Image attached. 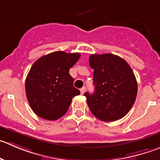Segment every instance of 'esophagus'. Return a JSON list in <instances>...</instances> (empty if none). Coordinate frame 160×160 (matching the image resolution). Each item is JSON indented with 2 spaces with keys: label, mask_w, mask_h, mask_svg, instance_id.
<instances>
[{
  "label": "esophagus",
  "mask_w": 160,
  "mask_h": 160,
  "mask_svg": "<svg viewBox=\"0 0 160 160\" xmlns=\"http://www.w3.org/2000/svg\"><path fill=\"white\" fill-rule=\"evenodd\" d=\"M80 92H81V94H82H82L84 93L85 92H86V87H85V86H84V87L82 88V89H80Z\"/></svg>",
  "instance_id": "esophagus-1"
}]
</instances>
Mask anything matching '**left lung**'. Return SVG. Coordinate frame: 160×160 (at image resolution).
Listing matches in <instances>:
<instances>
[{
    "label": "left lung",
    "mask_w": 160,
    "mask_h": 160,
    "mask_svg": "<svg viewBox=\"0 0 160 160\" xmlns=\"http://www.w3.org/2000/svg\"><path fill=\"white\" fill-rule=\"evenodd\" d=\"M89 66L94 70L92 94L86 92L87 104L98 119L113 122L127 115L134 104L138 83L130 65L114 54H92Z\"/></svg>",
    "instance_id": "left-lung-1"
}]
</instances>
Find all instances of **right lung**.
<instances>
[{"label":"right lung","mask_w":160,"mask_h":160,"mask_svg":"<svg viewBox=\"0 0 160 160\" xmlns=\"http://www.w3.org/2000/svg\"><path fill=\"white\" fill-rule=\"evenodd\" d=\"M79 58L78 52L58 51L33 63L27 76L25 89L29 104L36 115L53 121L66 114L73 97L80 94L69 74L70 68Z\"/></svg>","instance_id":"right-lung-1"}]
</instances>
